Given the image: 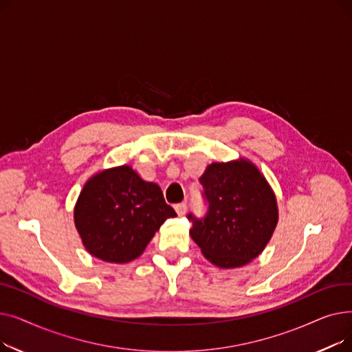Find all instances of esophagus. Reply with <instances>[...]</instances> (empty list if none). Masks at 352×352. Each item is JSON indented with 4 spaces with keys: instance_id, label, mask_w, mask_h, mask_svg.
<instances>
[{
    "instance_id": "1",
    "label": "esophagus",
    "mask_w": 352,
    "mask_h": 352,
    "mask_svg": "<svg viewBox=\"0 0 352 352\" xmlns=\"http://www.w3.org/2000/svg\"><path fill=\"white\" fill-rule=\"evenodd\" d=\"M174 208H175L178 215H184V214L187 212V204H186V202H179V204H175Z\"/></svg>"
}]
</instances>
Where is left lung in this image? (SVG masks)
Returning <instances> with one entry per match:
<instances>
[{
	"label": "left lung",
	"mask_w": 352,
	"mask_h": 352,
	"mask_svg": "<svg viewBox=\"0 0 352 352\" xmlns=\"http://www.w3.org/2000/svg\"><path fill=\"white\" fill-rule=\"evenodd\" d=\"M208 210L191 212L190 235L210 263L236 268L263 252L278 223L276 199L256 166L247 161L212 162L199 178Z\"/></svg>",
	"instance_id": "left-lung-1"
}]
</instances>
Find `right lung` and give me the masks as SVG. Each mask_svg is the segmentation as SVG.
<instances>
[{
    "instance_id": "obj_1",
    "label": "right lung",
    "mask_w": 352,
    "mask_h": 352,
    "mask_svg": "<svg viewBox=\"0 0 352 352\" xmlns=\"http://www.w3.org/2000/svg\"><path fill=\"white\" fill-rule=\"evenodd\" d=\"M175 215L157 184L121 165L85 182L74 208V223L91 255L124 264L138 258L164 221Z\"/></svg>"
}]
</instances>
